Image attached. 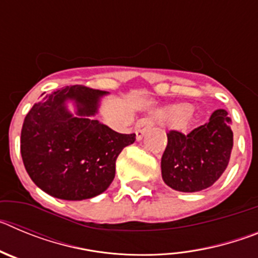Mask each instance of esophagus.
<instances>
[{
  "label": "esophagus",
  "instance_id": "34e87169",
  "mask_svg": "<svg viewBox=\"0 0 258 258\" xmlns=\"http://www.w3.org/2000/svg\"><path fill=\"white\" fill-rule=\"evenodd\" d=\"M154 126V120L151 117H142L140 118L136 124V134L137 140L141 141L147 132Z\"/></svg>",
  "mask_w": 258,
  "mask_h": 258
}]
</instances>
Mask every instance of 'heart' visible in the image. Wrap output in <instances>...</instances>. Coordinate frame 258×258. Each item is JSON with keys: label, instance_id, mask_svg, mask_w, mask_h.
<instances>
[{"label": "heart", "instance_id": "obj_1", "mask_svg": "<svg viewBox=\"0 0 258 258\" xmlns=\"http://www.w3.org/2000/svg\"><path fill=\"white\" fill-rule=\"evenodd\" d=\"M190 112L191 106H188V104H178V106L172 107L168 111V117H169V120H173V121H181V120L187 117Z\"/></svg>", "mask_w": 258, "mask_h": 258}]
</instances>
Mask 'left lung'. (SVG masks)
I'll return each mask as SVG.
<instances>
[{"instance_id": "left-lung-1", "label": "left lung", "mask_w": 258, "mask_h": 258, "mask_svg": "<svg viewBox=\"0 0 258 258\" xmlns=\"http://www.w3.org/2000/svg\"><path fill=\"white\" fill-rule=\"evenodd\" d=\"M166 136L161 175L173 190L197 192L211 187L227 168L234 140L225 109H216L208 122L190 133L170 131Z\"/></svg>"}]
</instances>
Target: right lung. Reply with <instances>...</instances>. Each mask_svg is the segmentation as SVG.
<instances>
[{
    "mask_svg": "<svg viewBox=\"0 0 258 258\" xmlns=\"http://www.w3.org/2000/svg\"><path fill=\"white\" fill-rule=\"evenodd\" d=\"M102 90L66 86L41 98L27 113L20 152L27 173L38 187L54 198L83 200L108 188L115 178L116 159L136 134L112 131L90 116L98 112ZM78 107L72 115L65 101Z\"/></svg>",
    "mask_w": 258,
    "mask_h": 258,
    "instance_id": "right-lung-1",
    "label": "right lung"
}]
</instances>
